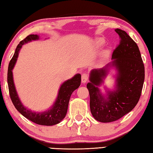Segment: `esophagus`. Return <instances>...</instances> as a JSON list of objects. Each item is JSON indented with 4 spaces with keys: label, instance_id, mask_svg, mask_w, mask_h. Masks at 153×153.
Returning <instances> with one entry per match:
<instances>
[{
    "label": "esophagus",
    "instance_id": "obj_1",
    "mask_svg": "<svg viewBox=\"0 0 153 153\" xmlns=\"http://www.w3.org/2000/svg\"><path fill=\"white\" fill-rule=\"evenodd\" d=\"M89 75H88L87 73H83L82 74V77H81V80L82 82H87L88 81H89Z\"/></svg>",
    "mask_w": 153,
    "mask_h": 153
}]
</instances>
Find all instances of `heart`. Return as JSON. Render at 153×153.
I'll return each mask as SVG.
<instances>
[{
	"label": "heart",
	"mask_w": 153,
	"mask_h": 153,
	"mask_svg": "<svg viewBox=\"0 0 153 153\" xmlns=\"http://www.w3.org/2000/svg\"><path fill=\"white\" fill-rule=\"evenodd\" d=\"M97 43V44H99V45H101L103 44V40L102 39H98Z\"/></svg>",
	"instance_id": "obj_1"
}]
</instances>
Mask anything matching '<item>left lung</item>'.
I'll use <instances>...</instances> for the list:
<instances>
[{
    "label": "left lung",
    "instance_id": "1",
    "mask_svg": "<svg viewBox=\"0 0 153 153\" xmlns=\"http://www.w3.org/2000/svg\"><path fill=\"white\" fill-rule=\"evenodd\" d=\"M115 31L120 39L111 57V66L117 70L116 89L108 92L105 99L98 89L106 76L109 64L105 68L93 70L91 82L87 85L91 112L101 122H114L132 111L140 100L144 81V66L137 44L125 31Z\"/></svg>",
    "mask_w": 153,
    "mask_h": 153
}]
</instances>
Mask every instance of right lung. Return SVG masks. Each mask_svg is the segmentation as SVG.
Masks as SVG:
<instances>
[{
    "mask_svg": "<svg viewBox=\"0 0 153 153\" xmlns=\"http://www.w3.org/2000/svg\"><path fill=\"white\" fill-rule=\"evenodd\" d=\"M38 39L39 36L37 35H29L18 44L14 55L10 60L9 67H8V87H9L10 100H11L13 105L17 109V111L24 117L37 124L42 126H53L60 123L65 117L67 109H68L70 98L74 91L78 89L81 85V76L80 74H77L73 78L65 81L61 85L56 102L53 104L52 108L50 109V110L43 112V113H36V112H33L26 109L21 103L19 99L17 91H16L14 82H13L12 70L15 66L16 61H17L19 52L21 46L25 43L31 42V40H36Z\"/></svg>",
    "mask_w": 153,
    "mask_h": 153,
    "instance_id": "right-lung-1",
    "label": "right lung"
}]
</instances>
